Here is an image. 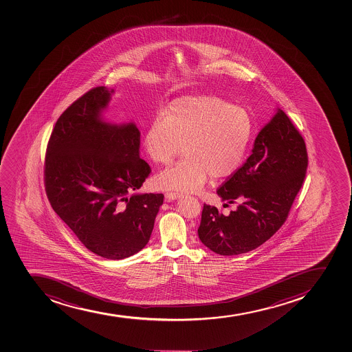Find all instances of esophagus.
<instances>
[{"mask_svg":"<svg viewBox=\"0 0 352 352\" xmlns=\"http://www.w3.org/2000/svg\"><path fill=\"white\" fill-rule=\"evenodd\" d=\"M181 194L179 192H166L165 194V198L168 199V201H175V199H177V198L180 197Z\"/></svg>","mask_w":352,"mask_h":352,"instance_id":"obj_1","label":"esophagus"}]
</instances>
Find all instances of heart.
Wrapping results in <instances>:
<instances>
[{"mask_svg": "<svg viewBox=\"0 0 352 352\" xmlns=\"http://www.w3.org/2000/svg\"><path fill=\"white\" fill-rule=\"evenodd\" d=\"M254 131L250 111L217 96L172 101L151 120L144 149L156 164L168 165L181 151L186 157L156 177L162 189L196 191L208 177L222 180L239 170Z\"/></svg>", "mask_w": 352, "mask_h": 352, "instance_id": "obj_1", "label": "heart"}]
</instances>
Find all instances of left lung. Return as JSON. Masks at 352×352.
<instances>
[{"label":"left lung","instance_id":"obj_1","mask_svg":"<svg viewBox=\"0 0 352 352\" xmlns=\"http://www.w3.org/2000/svg\"><path fill=\"white\" fill-rule=\"evenodd\" d=\"M308 168L305 139L281 109L254 141L252 155L217 192L230 214L204 204L198 237L220 255L255 250L284 225Z\"/></svg>","mask_w":352,"mask_h":352}]
</instances>
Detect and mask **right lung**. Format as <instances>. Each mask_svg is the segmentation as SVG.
Returning <instances> with one entry per match:
<instances>
[{"label":"right lung","mask_w":352,"mask_h":352,"mask_svg":"<svg viewBox=\"0 0 352 352\" xmlns=\"http://www.w3.org/2000/svg\"><path fill=\"white\" fill-rule=\"evenodd\" d=\"M114 90L97 87L56 122L47 142L44 186L54 212L94 254L129 258L147 245L163 194H133L151 168L139 156L133 123L101 118Z\"/></svg>","instance_id":"obj_1"}]
</instances>
